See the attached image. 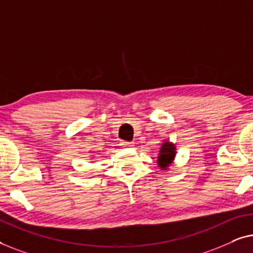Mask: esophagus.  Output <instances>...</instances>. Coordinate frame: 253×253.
Segmentation results:
<instances>
[{
	"instance_id": "34e87169",
	"label": "esophagus",
	"mask_w": 253,
	"mask_h": 253,
	"mask_svg": "<svg viewBox=\"0 0 253 253\" xmlns=\"http://www.w3.org/2000/svg\"><path fill=\"white\" fill-rule=\"evenodd\" d=\"M120 145H122L123 148H131V147H134L131 142H127V141H123L122 143H120Z\"/></svg>"
}]
</instances>
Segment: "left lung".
Listing matches in <instances>:
<instances>
[{
	"mask_svg": "<svg viewBox=\"0 0 253 253\" xmlns=\"http://www.w3.org/2000/svg\"><path fill=\"white\" fill-rule=\"evenodd\" d=\"M175 157V147L169 142H165L161 148L158 156V165L162 167L163 169H166L167 167Z\"/></svg>",
	"mask_w": 253,
	"mask_h": 253,
	"instance_id": "obj_1",
	"label": "left lung"
}]
</instances>
